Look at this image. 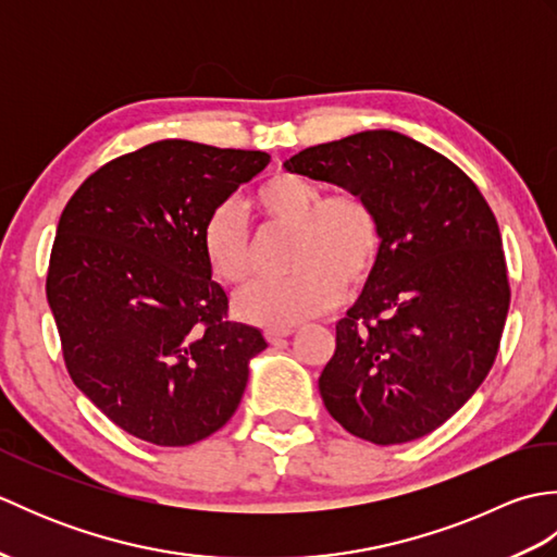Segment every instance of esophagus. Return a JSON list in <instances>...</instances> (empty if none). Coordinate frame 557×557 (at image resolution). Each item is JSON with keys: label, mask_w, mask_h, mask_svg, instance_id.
I'll list each match as a JSON object with an SVG mask.
<instances>
[{"label": "esophagus", "mask_w": 557, "mask_h": 557, "mask_svg": "<svg viewBox=\"0 0 557 557\" xmlns=\"http://www.w3.org/2000/svg\"><path fill=\"white\" fill-rule=\"evenodd\" d=\"M292 333H294L292 327H265V339L270 342V345H277V342L289 337Z\"/></svg>", "instance_id": "1"}]
</instances>
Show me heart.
<instances>
[{
    "label": "heart",
    "instance_id": "b5f03b06",
    "mask_svg": "<svg viewBox=\"0 0 557 557\" xmlns=\"http://www.w3.org/2000/svg\"><path fill=\"white\" fill-rule=\"evenodd\" d=\"M253 206L265 227L297 230L287 277L260 280L236 297L242 321L292 327L321 315L373 277L383 253V220L369 196L337 191L304 174L280 172L260 184ZM208 265L224 285L239 287L258 268V242L239 206L222 203L210 212L203 234Z\"/></svg>",
    "mask_w": 557,
    "mask_h": 557
}]
</instances>
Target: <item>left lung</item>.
Instances as JSON below:
<instances>
[{
  "mask_svg": "<svg viewBox=\"0 0 557 557\" xmlns=\"http://www.w3.org/2000/svg\"><path fill=\"white\" fill-rule=\"evenodd\" d=\"M285 168L369 196L383 220L381 260L318 377L325 409L375 445L429 435L498 357L510 309L498 220L455 162L385 128L306 148Z\"/></svg>",
  "mask_w": 557,
  "mask_h": 557,
  "instance_id": "obj_1",
  "label": "left lung"
}]
</instances>
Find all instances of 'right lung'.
Here are the masks:
<instances>
[{
	"mask_svg": "<svg viewBox=\"0 0 557 557\" xmlns=\"http://www.w3.org/2000/svg\"><path fill=\"white\" fill-rule=\"evenodd\" d=\"M268 152L156 140L102 164L59 218L47 301L71 381L138 441L194 445L232 419L268 347L230 318L203 224Z\"/></svg>",
	"mask_w": 557,
	"mask_h": 557,
	"instance_id": "1",
	"label": "right lung"
}]
</instances>
